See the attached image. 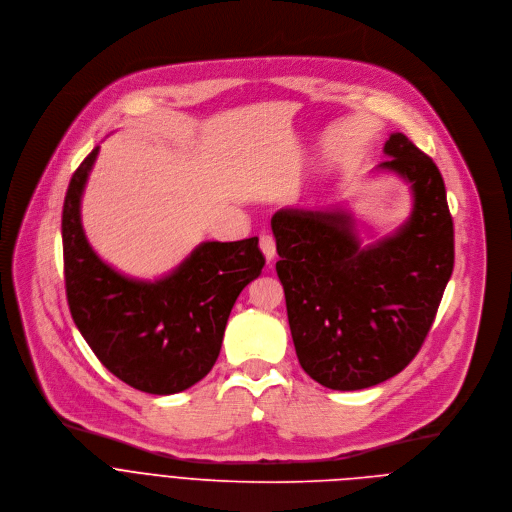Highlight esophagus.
Wrapping results in <instances>:
<instances>
[{"label": "esophagus", "mask_w": 512, "mask_h": 512, "mask_svg": "<svg viewBox=\"0 0 512 512\" xmlns=\"http://www.w3.org/2000/svg\"><path fill=\"white\" fill-rule=\"evenodd\" d=\"M259 245H261V251H263V255H265L267 263H271V261H273V257H275V253H277V249H275V239H273L271 235L263 233V235H261Z\"/></svg>", "instance_id": "1"}]
</instances>
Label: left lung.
<instances>
[{"label":"left lung","instance_id":"obj_1","mask_svg":"<svg viewBox=\"0 0 512 512\" xmlns=\"http://www.w3.org/2000/svg\"><path fill=\"white\" fill-rule=\"evenodd\" d=\"M378 168L414 193L410 221L362 247L348 213L283 209L271 229L301 368L331 390H362L400 374L420 352L454 267V225L438 166L396 132Z\"/></svg>","mask_w":512,"mask_h":512}]
</instances>
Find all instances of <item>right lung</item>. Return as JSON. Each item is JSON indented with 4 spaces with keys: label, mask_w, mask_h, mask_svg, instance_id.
Returning a JSON list of instances; mask_svg holds the SVG:
<instances>
[{
    "label": "right lung",
    "mask_w": 512,
    "mask_h": 512,
    "mask_svg": "<svg viewBox=\"0 0 512 512\" xmlns=\"http://www.w3.org/2000/svg\"><path fill=\"white\" fill-rule=\"evenodd\" d=\"M98 146L70 179L62 211L64 279L72 319L102 366L146 394H177L215 366L229 313L265 257L259 239L209 241L164 279L122 277L92 251L80 199Z\"/></svg>",
    "instance_id": "1"
}]
</instances>
